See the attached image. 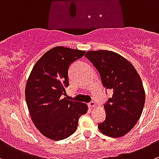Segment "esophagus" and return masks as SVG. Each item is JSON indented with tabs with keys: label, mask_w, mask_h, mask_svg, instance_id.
Wrapping results in <instances>:
<instances>
[{
	"label": "esophagus",
	"mask_w": 159,
	"mask_h": 159,
	"mask_svg": "<svg viewBox=\"0 0 159 159\" xmlns=\"http://www.w3.org/2000/svg\"><path fill=\"white\" fill-rule=\"evenodd\" d=\"M89 107L91 108H96L97 105H96V103L95 102H93V101H91L90 103H89Z\"/></svg>",
	"instance_id": "esophagus-1"
}]
</instances>
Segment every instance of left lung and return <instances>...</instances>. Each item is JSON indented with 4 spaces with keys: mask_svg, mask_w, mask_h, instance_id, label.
<instances>
[{
    "mask_svg": "<svg viewBox=\"0 0 159 159\" xmlns=\"http://www.w3.org/2000/svg\"><path fill=\"white\" fill-rule=\"evenodd\" d=\"M85 56L98 69L104 87L113 93L104 106L106 118L98 129L110 137L126 135L144 106L145 91L140 75L128 60L114 51H90Z\"/></svg>",
    "mask_w": 159,
    "mask_h": 159,
    "instance_id": "1",
    "label": "left lung"
}]
</instances>
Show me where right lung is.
I'll use <instances>...</instances> for the list:
<instances>
[{
	"instance_id": "right-lung-1",
	"label": "right lung",
	"mask_w": 159,
	"mask_h": 159,
	"mask_svg": "<svg viewBox=\"0 0 159 159\" xmlns=\"http://www.w3.org/2000/svg\"><path fill=\"white\" fill-rule=\"evenodd\" d=\"M85 52L65 47L51 48L36 62L27 80L25 96L30 117L51 140H63L75 133L79 119L88 109L85 103L62 98L69 87V66Z\"/></svg>"
}]
</instances>
